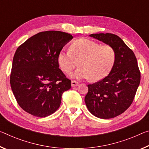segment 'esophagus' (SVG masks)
Instances as JSON below:
<instances>
[{"mask_svg": "<svg viewBox=\"0 0 149 149\" xmlns=\"http://www.w3.org/2000/svg\"><path fill=\"white\" fill-rule=\"evenodd\" d=\"M79 83L76 81H75V80H72V87H75V86H78Z\"/></svg>", "mask_w": 149, "mask_h": 149, "instance_id": "esophagus-1", "label": "esophagus"}]
</instances>
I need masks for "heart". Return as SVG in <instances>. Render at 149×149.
<instances>
[{
	"label": "heart",
	"mask_w": 149,
	"mask_h": 149,
	"mask_svg": "<svg viewBox=\"0 0 149 149\" xmlns=\"http://www.w3.org/2000/svg\"><path fill=\"white\" fill-rule=\"evenodd\" d=\"M116 58V51L110 45L79 38L70 45L68 52H59L58 63L61 70L67 74L79 64V68L72 76L77 79L89 78L91 81L95 82L110 74Z\"/></svg>",
	"instance_id": "b5f03b06"
}]
</instances>
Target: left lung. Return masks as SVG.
<instances>
[{"instance_id": "left-lung-1", "label": "left lung", "mask_w": 149, "mask_h": 149, "mask_svg": "<svg viewBox=\"0 0 149 149\" xmlns=\"http://www.w3.org/2000/svg\"><path fill=\"white\" fill-rule=\"evenodd\" d=\"M91 37L113 46L116 62L105 78L87 85L85 102L95 117L111 119L125 111L132 104L141 81V72L134 52L121 38L111 33L92 34Z\"/></svg>"}]
</instances>
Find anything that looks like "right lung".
Wrapping results in <instances>:
<instances>
[{"label": "right lung", "instance_id": "1", "mask_svg": "<svg viewBox=\"0 0 149 149\" xmlns=\"http://www.w3.org/2000/svg\"><path fill=\"white\" fill-rule=\"evenodd\" d=\"M72 38L68 33L50 30L38 33L18 47L10 83L18 104L26 112L45 117L60 107L71 80L59 68L58 55Z\"/></svg>", "mask_w": 149, "mask_h": 149}]
</instances>
